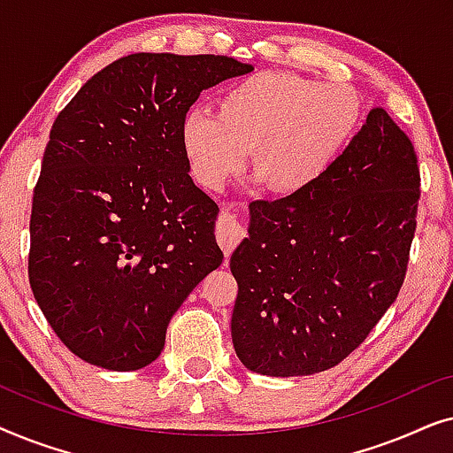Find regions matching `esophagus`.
I'll use <instances>...</instances> for the list:
<instances>
[{
    "label": "esophagus",
    "instance_id": "34e87169",
    "mask_svg": "<svg viewBox=\"0 0 453 453\" xmlns=\"http://www.w3.org/2000/svg\"><path fill=\"white\" fill-rule=\"evenodd\" d=\"M243 234V226H241L237 216H234L228 208H220L219 220H216V239H219L226 257L231 256V251L239 245Z\"/></svg>",
    "mask_w": 453,
    "mask_h": 453
}]
</instances>
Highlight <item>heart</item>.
Here are the masks:
<instances>
[{
	"label": "heart",
	"mask_w": 453,
	"mask_h": 453,
	"mask_svg": "<svg viewBox=\"0 0 453 453\" xmlns=\"http://www.w3.org/2000/svg\"><path fill=\"white\" fill-rule=\"evenodd\" d=\"M358 92L344 82H319L290 72H259L226 86L216 117L194 109L181 123L191 173L206 189H220L251 169L276 196H299L332 169L361 121Z\"/></svg>",
	"instance_id": "heart-1"
}]
</instances>
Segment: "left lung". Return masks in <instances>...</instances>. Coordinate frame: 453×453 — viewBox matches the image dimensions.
<instances>
[{
  "label": "left lung",
  "mask_w": 453,
  "mask_h": 453,
  "mask_svg": "<svg viewBox=\"0 0 453 453\" xmlns=\"http://www.w3.org/2000/svg\"><path fill=\"white\" fill-rule=\"evenodd\" d=\"M418 197L412 142L373 109L311 189L251 202L250 237L231 256L241 363L313 375L357 350L404 284Z\"/></svg>",
  "instance_id": "obj_1"
}]
</instances>
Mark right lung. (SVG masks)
Instances as JSON below:
<instances>
[{
    "mask_svg": "<svg viewBox=\"0 0 453 453\" xmlns=\"http://www.w3.org/2000/svg\"><path fill=\"white\" fill-rule=\"evenodd\" d=\"M253 67L226 55L132 53L55 119L30 214L28 280L82 361L135 371L222 264L219 206L189 177L181 123L202 90Z\"/></svg>",
    "mask_w": 453,
    "mask_h": 453,
    "instance_id": "right-lung-1",
    "label": "right lung"
}]
</instances>
